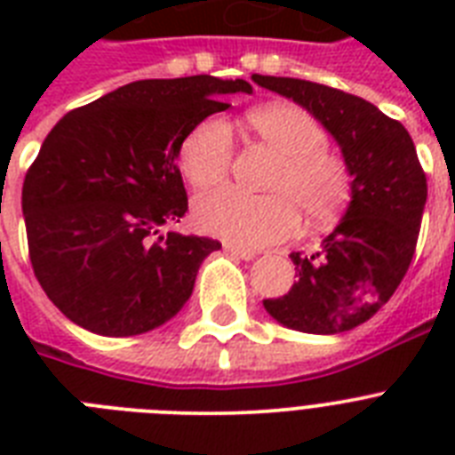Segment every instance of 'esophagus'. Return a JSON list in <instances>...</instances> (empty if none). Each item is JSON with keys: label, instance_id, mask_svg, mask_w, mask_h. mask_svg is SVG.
Instances as JSON below:
<instances>
[{"label": "esophagus", "instance_id": "1", "mask_svg": "<svg viewBox=\"0 0 455 455\" xmlns=\"http://www.w3.org/2000/svg\"><path fill=\"white\" fill-rule=\"evenodd\" d=\"M224 250H227L228 255L238 257V259H245V262H250V259H255L257 257V252H252V250L238 248V245H231V243H227V245H224Z\"/></svg>", "mask_w": 455, "mask_h": 455}]
</instances>
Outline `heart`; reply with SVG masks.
<instances>
[{"instance_id":"obj_1","label":"heart","mask_w":455,"mask_h":455,"mask_svg":"<svg viewBox=\"0 0 455 455\" xmlns=\"http://www.w3.org/2000/svg\"><path fill=\"white\" fill-rule=\"evenodd\" d=\"M250 130L276 153L278 163L267 179V196L238 188L203 193L193 203L200 231L241 248H267L285 241L299 227L331 224L352 200V172L345 157L325 148V130L316 117L292 103H271L248 113ZM234 160L228 123L210 117L193 127L179 148V164L198 188L224 181Z\"/></svg>"}]
</instances>
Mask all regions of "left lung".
<instances>
[{
	"label": "left lung",
	"instance_id": "obj_1",
	"mask_svg": "<svg viewBox=\"0 0 455 455\" xmlns=\"http://www.w3.org/2000/svg\"><path fill=\"white\" fill-rule=\"evenodd\" d=\"M252 80L316 117L352 172L345 217L316 252H292L298 281L283 298L264 299V309L299 332L352 331L395 295L416 252L427 179L413 139L402 123L359 96L295 77Z\"/></svg>",
	"mask_w": 455,
	"mask_h": 455
}]
</instances>
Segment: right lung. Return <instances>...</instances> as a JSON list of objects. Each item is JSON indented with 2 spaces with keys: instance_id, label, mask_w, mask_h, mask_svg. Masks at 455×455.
Returning a JSON list of instances; mask_svg holds the SVG:
<instances>
[{
  "instance_id": "right-lung-1",
  "label": "right lung",
  "mask_w": 455,
  "mask_h": 455,
  "mask_svg": "<svg viewBox=\"0 0 455 455\" xmlns=\"http://www.w3.org/2000/svg\"><path fill=\"white\" fill-rule=\"evenodd\" d=\"M235 92L252 87L212 75L139 80L49 132L25 174L23 217L35 276L63 316L130 338L188 302L200 264L221 243L160 228L188 210L181 141Z\"/></svg>"
}]
</instances>
